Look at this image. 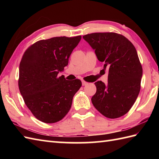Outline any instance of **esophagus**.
I'll return each mask as SVG.
<instances>
[{"label": "esophagus", "mask_w": 159, "mask_h": 159, "mask_svg": "<svg viewBox=\"0 0 159 159\" xmlns=\"http://www.w3.org/2000/svg\"><path fill=\"white\" fill-rule=\"evenodd\" d=\"M87 84H88V83H87V82L85 81V80H82V85H83V86L87 85Z\"/></svg>", "instance_id": "obj_1"}]
</instances>
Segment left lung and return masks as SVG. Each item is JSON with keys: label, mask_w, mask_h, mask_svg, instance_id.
Here are the masks:
<instances>
[{"label": "left lung", "mask_w": 159, "mask_h": 159, "mask_svg": "<svg viewBox=\"0 0 159 159\" xmlns=\"http://www.w3.org/2000/svg\"><path fill=\"white\" fill-rule=\"evenodd\" d=\"M95 50L98 59L109 68L108 83L96 82L93 105L110 119L120 117L133 107L141 89L142 66L137 50L126 37L113 32L83 36Z\"/></svg>", "instance_id": "1"}]
</instances>
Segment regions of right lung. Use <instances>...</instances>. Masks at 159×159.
<instances>
[{"label": "right lung", "mask_w": 159, "mask_h": 159, "mask_svg": "<svg viewBox=\"0 0 159 159\" xmlns=\"http://www.w3.org/2000/svg\"><path fill=\"white\" fill-rule=\"evenodd\" d=\"M81 36L55 37L36 42L26 50L19 67L18 86L25 103L37 119L55 123L65 117L82 85L79 79L67 80L59 72Z\"/></svg>", "instance_id": "obj_1"}]
</instances>
